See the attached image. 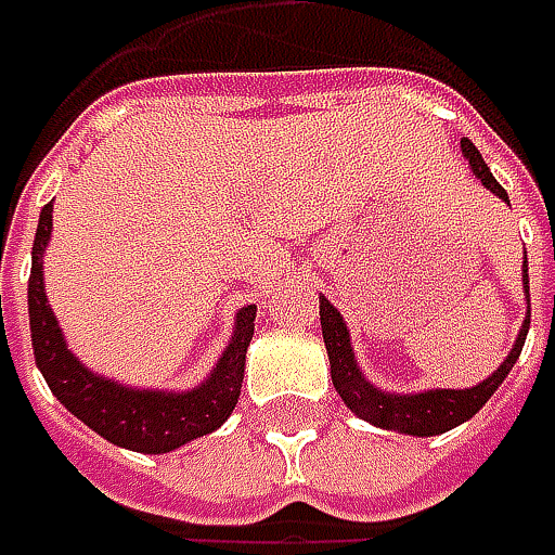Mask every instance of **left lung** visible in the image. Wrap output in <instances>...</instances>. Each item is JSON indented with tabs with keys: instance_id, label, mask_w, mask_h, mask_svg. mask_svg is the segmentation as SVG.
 Instances as JSON below:
<instances>
[{
	"instance_id": "obj_1",
	"label": "left lung",
	"mask_w": 555,
	"mask_h": 555,
	"mask_svg": "<svg viewBox=\"0 0 555 555\" xmlns=\"http://www.w3.org/2000/svg\"><path fill=\"white\" fill-rule=\"evenodd\" d=\"M460 147H463V154H466V160L473 166V172L481 179V184L488 191H494L501 201H506V191L491 176L488 163L481 160L479 147L469 139L460 141ZM525 289H528V266H525ZM528 324H531V314L525 318L519 339H516L513 352L506 354V361L485 383L473 386V389H433V392L420 395H386L379 392V389H373L371 383L361 376V371L354 367V354L352 346H349L346 324H343L339 311L333 309L327 299H321V331H324V346H327V354H331V376L336 392L343 395V401L361 420H371L373 426L408 433V436H438V433H448V429L460 426L463 420H469L473 414H479L481 404L498 392V386L506 379V373L513 371L516 358L522 352L525 336H528Z\"/></svg>"
}]
</instances>
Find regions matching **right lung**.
Returning <instances> with one entry per match:
<instances>
[{
	"instance_id": "1",
	"label": "right lung",
	"mask_w": 555,
	"mask_h": 555,
	"mask_svg": "<svg viewBox=\"0 0 555 555\" xmlns=\"http://www.w3.org/2000/svg\"><path fill=\"white\" fill-rule=\"evenodd\" d=\"M49 234H52V203L42 206L39 228H36L27 302H30L33 354L54 398L70 414L79 416L89 429H95L98 436H104L119 448L144 451V454H163L191 438L219 429L234 411L237 395H241L256 306L241 309L231 346L219 358L206 386L184 395L132 392L126 386H114L111 379H101L92 371H86L74 354L67 352V343L61 339L57 321L42 289V249L49 244Z\"/></svg>"
}]
</instances>
